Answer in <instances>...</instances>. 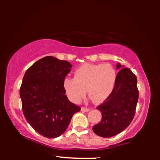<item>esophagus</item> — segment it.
<instances>
[{"instance_id":"34e87169","label":"esophagus","mask_w":160,"mask_h":160,"mask_svg":"<svg viewBox=\"0 0 160 160\" xmlns=\"http://www.w3.org/2000/svg\"><path fill=\"white\" fill-rule=\"evenodd\" d=\"M90 110V109H89V108H87V107L81 108V111H82V112H88Z\"/></svg>"}]
</instances>
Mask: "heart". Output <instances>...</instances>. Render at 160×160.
<instances>
[{"instance_id":"heart-1","label":"heart","mask_w":160,"mask_h":160,"mask_svg":"<svg viewBox=\"0 0 160 160\" xmlns=\"http://www.w3.org/2000/svg\"><path fill=\"white\" fill-rule=\"evenodd\" d=\"M75 78H66L63 88L72 102H79L86 94L94 102L104 101L114 88L116 71L109 64L85 63L75 70Z\"/></svg>"}]
</instances>
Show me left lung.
<instances>
[{"label": "left lung", "mask_w": 160, "mask_h": 160, "mask_svg": "<svg viewBox=\"0 0 160 160\" xmlns=\"http://www.w3.org/2000/svg\"><path fill=\"white\" fill-rule=\"evenodd\" d=\"M116 68L119 71L112 92L97 107L102 112L101 122L92 128L94 133L103 138L114 136L130 125L138 101L135 75L120 63L117 64Z\"/></svg>", "instance_id": "obj_1"}]
</instances>
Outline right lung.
<instances>
[{"label": "right lung", "mask_w": 160, "mask_h": 160, "mask_svg": "<svg viewBox=\"0 0 160 160\" xmlns=\"http://www.w3.org/2000/svg\"><path fill=\"white\" fill-rule=\"evenodd\" d=\"M68 61L46 56L27 70L20 89L23 114L32 128L47 138L59 137L80 107L70 102L63 81Z\"/></svg>", "instance_id": "right-lung-1"}]
</instances>
